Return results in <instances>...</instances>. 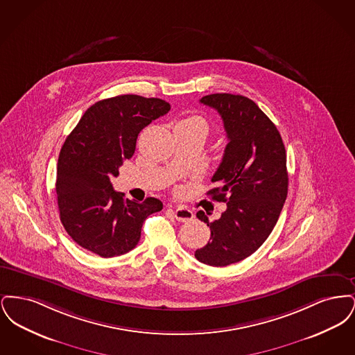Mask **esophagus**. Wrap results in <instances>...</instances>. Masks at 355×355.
Wrapping results in <instances>:
<instances>
[{
	"label": "esophagus",
	"instance_id": "1",
	"mask_svg": "<svg viewBox=\"0 0 355 355\" xmlns=\"http://www.w3.org/2000/svg\"><path fill=\"white\" fill-rule=\"evenodd\" d=\"M175 220H180V222H187V220H193L194 214L191 210L186 209V207H181V209H177L173 211Z\"/></svg>",
	"mask_w": 355,
	"mask_h": 355
}]
</instances>
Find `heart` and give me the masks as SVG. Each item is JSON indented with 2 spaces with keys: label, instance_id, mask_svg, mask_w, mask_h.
Listing matches in <instances>:
<instances>
[{
  "label": "heart",
  "instance_id": "b5f03b06",
  "mask_svg": "<svg viewBox=\"0 0 355 355\" xmlns=\"http://www.w3.org/2000/svg\"><path fill=\"white\" fill-rule=\"evenodd\" d=\"M182 122H189V123L197 125V126H200V128L202 129L205 133H206V130H207V125H206V122H205L202 119H200V117H191V119H185V121H182Z\"/></svg>",
  "mask_w": 355,
  "mask_h": 355
}]
</instances>
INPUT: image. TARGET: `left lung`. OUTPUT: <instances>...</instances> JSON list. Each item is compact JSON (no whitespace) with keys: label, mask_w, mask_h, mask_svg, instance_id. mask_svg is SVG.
I'll return each instance as SVG.
<instances>
[{"label":"left lung","mask_w":355,"mask_h":355,"mask_svg":"<svg viewBox=\"0 0 355 355\" xmlns=\"http://www.w3.org/2000/svg\"><path fill=\"white\" fill-rule=\"evenodd\" d=\"M201 103L216 109L223 121L227 145L209 190L214 201L226 202L220 220L209 222L210 241L196 258L222 268L258 250L270 236L286 201V150L275 125L255 102L239 94L205 96Z\"/></svg>","instance_id":"8db88e82"}]
</instances>
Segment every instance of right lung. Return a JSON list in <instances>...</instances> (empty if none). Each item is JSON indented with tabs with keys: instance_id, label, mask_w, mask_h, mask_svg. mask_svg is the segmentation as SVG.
I'll return each mask as SVG.
<instances>
[{
	"instance_id": "obj_1",
	"label": "right lung",
	"mask_w": 355,
	"mask_h": 355,
	"mask_svg": "<svg viewBox=\"0 0 355 355\" xmlns=\"http://www.w3.org/2000/svg\"><path fill=\"white\" fill-rule=\"evenodd\" d=\"M170 110L159 98L125 94L96 102L68 135L58 157L55 191L60 218L71 239L92 253L110 258L135 249L142 223L162 210L149 197L123 200L110 180L132 158L139 132Z\"/></svg>"
}]
</instances>
